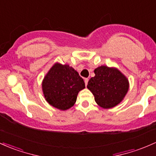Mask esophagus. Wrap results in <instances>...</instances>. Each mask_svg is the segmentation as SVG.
Segmentation results:
<instances>
[{
	"label": "esophagus",
	"mask_w": 156,
	"mask_h": 156,
	"mask_svg": "<svg viewBox=\"0 0 156 156\" xmlns=\"http://www.w3.org/2000/svg\"><path fill=\"white\" fill-rule=\"evenodd\" d=\"M88 81H89V79L88 78H85L84 79V82H85V85H87V83H88Z\"/></svg>",
	"instance_id": "34e87169"
}]
</instances>
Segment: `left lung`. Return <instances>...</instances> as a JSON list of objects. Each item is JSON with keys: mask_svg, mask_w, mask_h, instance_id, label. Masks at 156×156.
Listing matches in <instances>:
<instances>
[{"mask_svg": "<svg viewBox=\"0 0 156 156\" xmlns=\"http://www.w3.org/2000/svg\"><path fill=\"white\" fill-rule=\"evenodd\" d=\"M95 76L90 79L87 89L93 94L99 107L110 109L124 100L129 83L127 78L116 67L101 66L94 70Z\"/></svg>", "mask_w": 156, "mask_h": 156, "instance_id": "obj_1", "label": "left lung"}]
</instances>
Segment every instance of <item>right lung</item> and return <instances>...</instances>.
<instances>
[{
	"label": "right lung",
	"mask_w": 156,
	"mask_h": 156,
	"mask_svg": "<svg viewBox=\"0 0 156 156\" xmlns=\"http://www.w3.org/2000/svg\"><path fill=\"white\" fill-rule=\"evenodd\" d=\"M41 85L47 103L60 110L73 107L78 92L85 88L83 78L74 68L58 62L55 63L49 69Z\"/></svg>",
	"instance_id": "right-lung-1"
}]
</instances>
